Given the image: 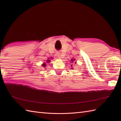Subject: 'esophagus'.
Instances as JSON below:
<instances>
[{"mask_svg":"<svg viewBox=\"0 0 121 121\" xmlns=\"http://www.w3.org/2000/svg\"><path fill=\"white\" fill-rule=\"evenodd\" d=\"M56 56H58V58H61V53L60 52H59V51H57V52H56Z\"/></svg>","mask_w":121,"mask_h":121,"instance_id":"34e87169","label":"esophagus"}]
</instances>
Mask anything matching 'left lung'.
Masks as SVG:
<instances>
[{
    "mask_svg": "<svg viewBox=\"0 0 121 121\" xmlns=\"http://www.w3.org/2000/svg\"><path fill=\"white\" fill-rule=\"evenodd\" d=\"M75 61V59H71V62H72L73 63V61ZM75 63H76V62H75ZM71 66H72V65H71ZM72 68L73 69V68Z\"/></svg>",
    "mask_w": 121,
    "mask_h": 121,
    "instance_id": "left-lung-1",
    "label": "left lung"
}]
</instances>
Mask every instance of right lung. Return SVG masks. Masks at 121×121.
Masks as SVG:
<instances>
[{
  "label": "right lung",
  "instance_id": "obj_1",
  "mask_svg": "<svg viewBox=\"0 0 121 121\" xmlns=\"http://www.w3.org/2000/svg\"><path fill=\"white\" fill-rule=\"evenodd\" d=\"M47 62H49L50 61V60H48L47 61ZM43 67H45V66H46V65H45V63H43Z\"/></svg>",
  "mask_w": 121,
  "mask_h": 121
}]
</instances>
